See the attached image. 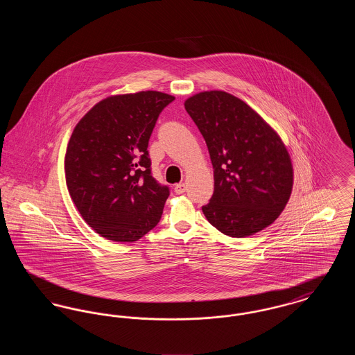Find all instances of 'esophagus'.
Returning <instances> with one entry per match:
<instances>
[{
    "mask_svg": "<svg viewBox=\"0 0 355 355\" xmlns=\"http://www.w3.org/2000/svg\"><path fill=\"white\" fill-rule=\"evenodd\" d=\"M185 184H177V185L174 186V191H175L177 194H182V193H185Z\"/></svg>",
    "mask_w": 355,
    "mask_h": 355,
    "instance_id": "1",
    "label": "esophagus"
}]
</instances>
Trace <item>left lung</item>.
I'll return each instance as SVG.
<instances>
[{"mask_svg": "<svg viewBox=\"0 0 355 355\" xmlns=\"http://www.w3.org/2000/svg\"><path fill=\"white\" fill-rule=\"evenodd\" d=\"M214 169V193L203 214L225 236L243 238L268 227L285 209L294 170L279 135L252 106L223 90L186 100Z\"/></svg>", "mask_w": 355, "mask_h": 355, "instance_id": "1", "label": "left lung"}]
</instances>
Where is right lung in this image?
<instances>
[{
	"instance_id": "right-lung-1",
	"label": "right lung",
	"mask_w": 355,
	"mask_h": 355,
	"mask_svg": "<svg viewBox=\"0 0 355 355\" xmlns=\"http://www.w3.org/2000/svg\"><path fill=\"white\" fill-rule=\"evenodd\" d=\"M173 96L144 90L97 102L76 125L65 154L69 194L85 222L114 242H135L161 220L169 189L150 173L148 144Z\"/></svg>"
}]
</instances>
